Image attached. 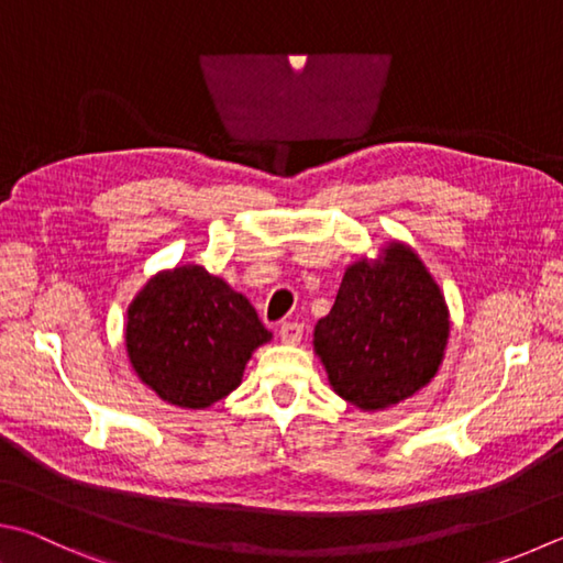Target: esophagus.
<instances>
[{"instance_id":"obj_1","label":"esophagus","mask_w":563,"mask_h":563,"mask_svg":"<svg viewBox=\"0 0 563 563\" xmlns=\"http://www.w3.org/2000/svg\"><path fill=\"white\" fill-rule=\"evenodd\" d=\"M280 340L285 344H298L302 340V324L300 322H283L280 324Z\"/></svg>"}]
</instances>
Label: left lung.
Here are the masks:
<instances>
[{
	"mask_svg": "<svg viewBox=\"0 0 563 563\" xmlns=\"http://www.w3.org/2000/svg\"><path fill=\"white\" fill-rule=\"evenodd\" d=\"M448 305L423 261L391 241L376 261H356L332 310L314 324V352L334 394L382 411L433 379L448 344Z\"/></svg>",
	"mask_w": 563,
	"mask_h": 563,
	"instance_id": "left-lung-1",
	"label": "left lung"
}]
</instances>
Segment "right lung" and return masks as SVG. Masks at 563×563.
Listing matches in <instances>:
<instances>
[{
  "mask_svg": "<svg viewBox=\"0 0 563 563\" xmlns=\"http://www.w3.org/2000/svg\"><path fill=\"white\" fill-rule=\"evenodd\" d=\"M271 336L253 305L201 265L157 273L128 308L132 369L179 408H209L227 398Z\"/></svg>",
  "mask_w": 563,
  "mask_h": 563,
  "instance_id": "right-lung-1",
  "label": "right lung"
}]
</instances>
